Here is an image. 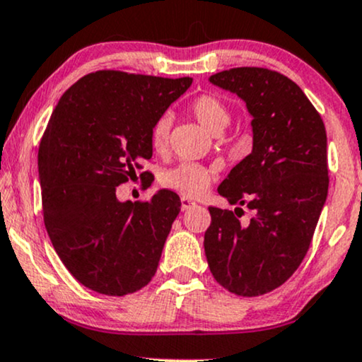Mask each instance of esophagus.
I'll return each instance as SVG.
<instances>
[{
  "instance_id": "34e87169",
  "label": "esophagus",
  "mask_w": 362,
  "mask_h": 362,
  "mask_svg": "<svg viewBox=\"0 0 362 362\" xmlns=\"http://www.w3.org/2000/svg\"><path fill=\"white\" fill-rule=\"evenodd\" d=\"M194 206H196L194 202H191L189 198H186V196H182V198H181V209H182V211H188V209L194 208Z\"/></svg>"
}]
</instances>
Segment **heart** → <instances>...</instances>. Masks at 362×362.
<instances>
[{"label": "heart", "mask_w": 362, "mask_h": 362, "mask_svg": "<svg viewBox=\"0 0 362 362\" xmlns=\"http://www.w3.org/2000/svg\"><path fill=\"white\" fill-rule=\"evenodd\" d=\"M188 110L213 136H218V134L225 131L231 119L230 109L226 107L225 102L218 95H213V93H203V95L196 97V99L191 100ZM169 126H171L169 117L163 115L151 127L149 142L156 153L166 149ZM211 181L213 173L208 168L194 163H181L176 168L168 169V171L160 174V185L164 188L177 191V193L189 196V198L202 196L209 188Z\"/></svg>", "instance_id": "b5f03b06"}]
</instances>
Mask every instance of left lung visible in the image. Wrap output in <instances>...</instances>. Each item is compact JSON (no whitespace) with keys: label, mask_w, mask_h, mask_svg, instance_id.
<instances>
[{"label":"left lung","mask_w":362,"mask_h":362,"mask_svg":"<svg viewBox=\"0 0 362 362\" xmlns=\"http://www.w3.org/2000/svg\"><path fill=\"white\" fill-rule=\"evenodd\" d=\"M209 82L245 100L253 149L218 186L236 208L209 206L204 253L223 288L263 296L287 282L310 247L329 189L325 127L302 88L275 70L238 66ZM243 206L252 211L247 223Z\"/></svg>","instance_id":"1"}]
</instances>
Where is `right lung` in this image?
<instances>
[{
    "mask_svg": "<svg viewBox=\"0 0 362 362\" xmlns=\"http://www.w3.org/2000/svg\"><path fill=\"white\" fill-rule=\"evenodd\" d=\"M193 78L99 70L66 90L40 142L45 228L80 284L122 297L151 282L180 196L160 189L149 202H119L115 188L153 158L149 132ZM139 174L142 186L153 181Z\"/></svg>",
    "mask_w": 362,
    "mask_h": 362,
    "instance_id": "add662e5",
    "label": "right lung"
}]
</instances>
